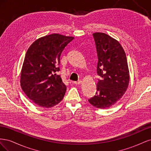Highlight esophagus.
Masks as SVG:
<instances>
[{"instance_id":"1","label":"esophagus","mask_w":151,"mask_h":151,"mask_svg":"<svg viewBox=\"0 0 151 151\" xmlns=\"http://www.w3.org/2000/svg\"><path fill=\"white\" fill-rule=\"evenodd\" d=\"M82 83V81H77V82H74V84H76V85H79V84H81Z\"/></svg>"}]
</instances>
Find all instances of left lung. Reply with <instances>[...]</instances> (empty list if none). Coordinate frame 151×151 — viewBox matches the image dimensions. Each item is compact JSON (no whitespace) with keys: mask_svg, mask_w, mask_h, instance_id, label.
<instances>
[{"mask_svg":"<svg viewBox=\"0 0 151 151\" xmlns=\"http://www.w3.org/2000/svg\"><path fill=\"white\" fill-rule=\"evenodd\" d=\"M96 48L97 74L100 77L95 96L88 99L93 106L108 108L125 94L129 83L125 53L119 42L102 33L93 35Z\"/></svg>","mask_w":151,"mask_h":151,"instance_id":"left-lung-1","label":"left lung"}]
</instances>
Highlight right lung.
I'll return each instance as SVG.
<instances>
[{"mask_svg": "<svg viewBox=\"0 0 151 151\" xmlns=\"http://www.w3.org/2000/svg\"><path fill=\"white\" fill-rule=\"evenodd\" d=\"M74 37L52 34L36 40L26 52L21 74L22 89L35 104L51 108L60 103L67 88L57 72L65 47Z\"/></svg>", "mask_w": 151, "mask_h": 151, "instance_id": "obj_1", "label": "right lung"}]
</instances>
